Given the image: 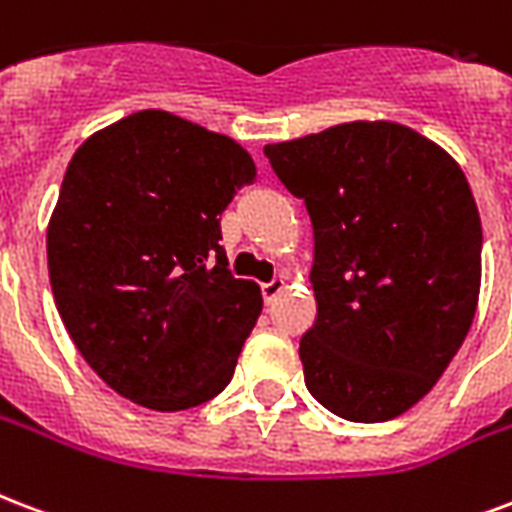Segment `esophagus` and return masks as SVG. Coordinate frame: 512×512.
I'll return each instance as SVG.
<instances>
[{
  "label": "esophagus",
  "instance_id": "1",
  "mask_svg": "<svg viewBox=\"0 0 512 512\" xmlns=\"http://www.w3.org/2000/svg\"><path fill=\"white\" fill-rule=\"evenodd\" d=\"M284 290H287V279H282V276H279V279H271V282H265L263 284L265 303H273V300L279 298Z\"/></svg>",
  "mask_w": 512,
  "mask_h": 512
}]
</instances>
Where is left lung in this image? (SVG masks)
<instances>
[{"mask_svg": "<svg viewBox=\"0 0 512 512\" xmlns=\"http://www.w3.org/2000/svg\"><path fill=\"white\" fill-rule=\"evenodd\" d=\"M265 158L314 228L308 392L346 421L419 403L464 343L481 292V217L459 163L419 131L354 120Z\"/></svg>", "mask_w": 512, "mask_h": 512, "instance_id": "8db88e82", "label": "left lung"}]
</instances>
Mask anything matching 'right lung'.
Returning <instances> with one entry per match:
<instances>
[{
    "label": "right lung",
    "mask_w": 512,
    "mask_h": 512,
    "mask_svg": "<svg viewBox=\"0 0 512 512\" xmlns=\"http://www.w3.org/2000/svg\"><path fill=\"white\" fill-rule=\"evenodd\" d=\"M255 161L230 136L142 109L88 136L48 222L50 287L117 395L185 411L233 378L263 295L233 279L220 217Z\"/></svg>",
    "instance_id": "obj_1"
}]
</instances>
